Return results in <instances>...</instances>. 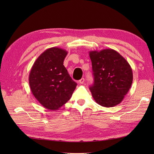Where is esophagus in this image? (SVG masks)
Wrapping results in <instances>:
<instances>
[{
	"label": "esophagus",
	"mask_w": 154,
	"mask_h": 154,
	"mask_svg": "<svg viewBox=\"0 0 154 154\" xmlns=\"http://www.w3.org/2000/svg\"><path fill=\"white\" fill-rule=\"evenodd\" d=\"M84 81H85L84 78H82L81 80H79V83H80V84H83L84 82Z\"/></svg>",
	"instance_id": "1"
}]
</instances>
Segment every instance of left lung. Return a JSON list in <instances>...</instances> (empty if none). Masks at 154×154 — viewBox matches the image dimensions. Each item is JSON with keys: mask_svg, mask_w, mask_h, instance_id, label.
<instances>
[{"mask_svg": "<svg viewBox=\"0 0 154 154\" xmlns=\"http://www.w3.org/2000/svg\"><path fill=\"white\" fill-rule=\"evenodd\" d=\"M94 76L90 86L98 105L113 107L123 100L131 86L133 71L122 56L112 49L89 51Z\"/></svg>", "mask_w": 154, "mask_h": 154, "instance_id": "8db88e82", "label": "left lung"}]
</instances>
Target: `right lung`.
Listing matches in <instances>:
<instances>
[{
	"label": "right lung",
	"mask_w": 154,
	"mask_h": 154,
	"mask_svg": "<svg viewBox=\"0 0 154 154\" xmlns=\"http://www.w3.org/2000/svg\"><path fill=\"white\" fill-rule=\"evenodd\" d=\"M67 53L56 47L46 49L34 62L29 74L34 97L51 110H58L65 104L77 86L63 65Z\"/></svg>",
	"instance_id": "1"
}]
</instances>
